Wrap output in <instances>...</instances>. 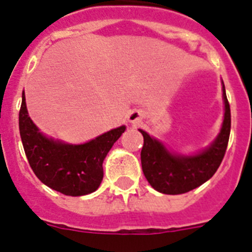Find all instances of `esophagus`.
<instances>
[{
	"label": "esophagus",
	"instance_id": "obj_1",
	"mask_svg": "<svg viewBox=\"0 0 252 252\" xmlns=\"http://www.w3.org/2000/svg\"><path fill=\"white\" fill-rule=\"evenodd\" d=\"M127 120H128V122H130V124H132V125L140 124V122H141V120H142V113L140 112V111H137V110L131 111V112L128 113V116H127Z\"/></svg>",
	"mask_w": 252,
	"mask_h": 252
}]
</instances>
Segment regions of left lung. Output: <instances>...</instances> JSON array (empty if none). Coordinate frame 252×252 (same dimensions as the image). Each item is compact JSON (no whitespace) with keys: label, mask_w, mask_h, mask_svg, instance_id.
Returning a JSON list of instances; mask_svg holds the SVG:
<instances>
[{"label":"left lung","mask_w":252,"mask_h":252,"mask_svg":"<svg viewBox=\"0 0 252 252\" xmlns=\"http://www.w3.org/2000/svg\"><path fill=\"white\" fill-rule=\"evenodd\" d=\"M224 115L215 141L193 155L169 151L161 141L139 130L144 136L141 165L144 175L155 190L164 194H183L206 183L213 177L226 153L231 131V111L222 82Z\"/></svg>","instance_id":"1"}]
</instances>
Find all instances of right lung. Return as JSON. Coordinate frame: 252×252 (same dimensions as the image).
<instances>
[{"label":"right lung","instance_id":"obj_1","mask_svg":"<svg viewBox=\"0 0 252 252\" xmlns=\"http://www.w3.org/2000/svg\"><path fill=\"white\" fill-rule=\"evenodd\" d=\"M22 145L31 169L49 188L65 195H86L97 190L103 179V160L126 130V126L107 131L84 144H66L40 132L29 116L22 92L19 113Z\"/></svg>","mask_w":252,"mask_h":252}]
</instances>
